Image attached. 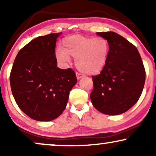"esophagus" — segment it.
<instances>
[{"instance_id": "34e87169", "label": "esophagus", "mask_w": 156, "mask_h": 156, "mask_svg": "<svg viewBox=\"0 0 156 156\" xmlns=\"http://www.w3.org/2000/svg\"><path fill=\"white\" fill-rule=\"evenodd\" d=\"M82 77V76L81 75V74L76 73V78H77V80H80Z\"/></svg>"}]
</instances>
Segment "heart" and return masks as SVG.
<instances>
[{"label":"heart","mask_w":156,"mask_h":156,"mask_svg":"<svg viewBox=\"0 0 156 156\" xmlns=\"http://www.w3.org/2000/svg\"><path fill=\"white\" fill-rule=\"evenodd\" d=\"M109 45L102 37L72 35L63 40L62 49H58L56 55L59 61L67 62L72 56L75 57L76 67L88 75L99 74L107 62Z\"/></svg>","instance_id":"obj_1"}]
</instances>
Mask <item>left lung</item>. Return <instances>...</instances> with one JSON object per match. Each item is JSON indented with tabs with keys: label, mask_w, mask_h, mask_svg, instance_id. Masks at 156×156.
Wrapping results in <instances>:
<instances>
[{
	"label": "left lung",
	"mask_w": 156,
	"mask_h": 156,
	"mask_svg": "<svg viewBox=\"0 0 156 156\" xmlns=\"http://www.w3.org/2000/svg\"><path fill=\"white\" fill-rule=\"evenodd\" d=\"M97 34L107 40L109 51L104 69L92 76L91 103L104 114H121L141 95L146 80L144 64L137 48L122 36L114 32Z\"/></svg>",
	"instance_id": "1"
}]
</instances>
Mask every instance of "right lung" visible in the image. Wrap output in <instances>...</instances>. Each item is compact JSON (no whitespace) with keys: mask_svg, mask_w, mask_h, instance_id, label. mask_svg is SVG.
<instances>
[{"mask_svg":"<svg viewBox=\"0 0 156 156\" xmlns=\"http://www.w3.org/2000/svg\"><path fill=\"white\" fill-rule=\"evenodd\" d=\"M61 34L33 40L19 51L12 65V94L19 108L34 120L49 121L60 116L77 82L74 70L57 67L55 45Z\"/></svg>","mask_w":156,"mask_h":156,"instance_id":"obj_1","label":"right lung"}]
</instances>
